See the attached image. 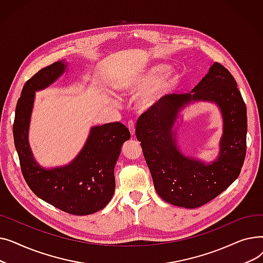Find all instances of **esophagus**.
Instances as JSON below:
<instances>
[{
    "label": "esophagus",
    "mask_w": 263,
    "mask_h": 263,
    "mask_svg": "<svg viewBox=\"0 0 263 263\" xmlns=\"http://www.w3.org/2000/svg\"><path fill=\"white\" fill-rule=\"evenodd\" d=\"M128 129H129L131 135H134V133H135V123H134L133 120H129V122H128Z\"/></svg>",
    "instance_id": "obj_1"
}]
</instances>
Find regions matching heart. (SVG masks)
<instances>
[{"mask_svg":"<svg viewBox=\"0 0 263 263\" xmlns=\"http://www.w3.org/2000/svg\"><path fill=\"white\" fill-rule=\"evenodd\" d=\"M164 70V66H157L155 68H151L143 74L135 77L133 81H131L128 90L131 92H137L144 88H146L149 85H153L147 88L142 96L141 103L143 106L147 107L150 106L153 103L157 101L159 97L167 90L171 83L174 81L173 72H166L162 76V71Z\"/></svg>","mask_w":263,"mask_h":263,"instance_id":"b5f03b06","label":"heart"}]
</instances>
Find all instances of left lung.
<instances>
[{
	"mask_svg": "<svg viewBox=\"0 0 263 263\" xmlns=\"http://www.w3.org/2000/svg\"><path fill=\"white\" fill-rule=\"evenodd\" d=\"M192 92L162 97L140 116L135 129L159 196L189 209L209 202L239 177L247 133L245 102L236 80L223 65L214 63ZM192 100L213 101L222 109L224 135L220 157L212 164L185 158L172 139L177 110Z\"/></svg>",
	"mask_w": 263,
	"mask_h": 263,
	"instance_id": "obj_1",
	"label": "left lung"
}]
</instances>
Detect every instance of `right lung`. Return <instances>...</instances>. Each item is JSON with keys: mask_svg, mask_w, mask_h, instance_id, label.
Returning <instances> with one entry per match:
<instances>
[{"mask_svg": "<svg viewBox=\"0 0 263 263\" xmlns=\"http://www.w3.org/2000/svg\"><path fill=\"white\" fill-rule=\"evenodd\" d=\"M53 63L25 82L16 106L12 132L24 180L35 194L64 212L88 215L103 209L115 190L114 167L123 142L130 139L120 122L93 127L80 155L62 168L43 170L33 159L27 141L35 91L49 86L65 70Z\"/></svg>", "mask_w": 263, "mask_h": 263, "instance_id": "right-lung-1", "label": "right lung"}]
</instances>
